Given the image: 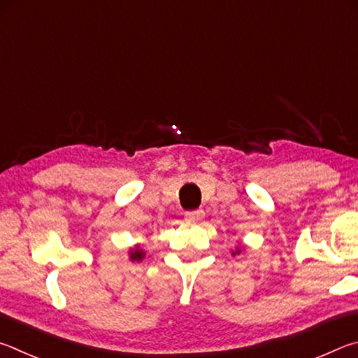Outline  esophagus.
<instances>
[{"mask_svg":"<svg viewBox=\"0 0 358 358\" xmlns=\"http://www.w3.org/2000/svg\"><path fill=\"white\" fill-rule=\"evenodd\" d=\"M204 218V210H192V212H185V220L187 223H199Z\"/></svg>","mask_w":358,"mask_h":358,"instance_id":"34e87169","label":"esophagus"}]
</instances>
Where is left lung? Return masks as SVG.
I'll return each mask as SVG.
<instances>
[{
  "mask_svg": "<svg viewBox=\"0 0 358 358\" xmlns=\"http://www.w3.org/2000/svg\"><path fill=\"white\" fill-rule=\"evenodd\" d=\"M233 255H241V248H237V250H234V252H233Z\"/></svg>",
  "mask_w": 358,
  "mask_h": 358,
  "instance_id": "1",
  "label": "left lung"
}]
</instances>
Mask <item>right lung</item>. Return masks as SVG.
Returning a JSON list of instances; mask_svg holds the SVG:
<instances>
[{"label": "right lung", "mask_w": 358, "mask_h": 358, "mask_svg": "<svg viewBox=\"0 0 358 358\" xmlns=\"http://www.w3.org/2000/svg\"><path fill=\"white\" fill-rule=\"evenodd\" d=\"M144 255H146V253L143 252L140 245H135V248H131L129 252V256H130L131 261H141L144 258Z\"/></svg>", "instance_id": "add662e5"}]
</instances>
